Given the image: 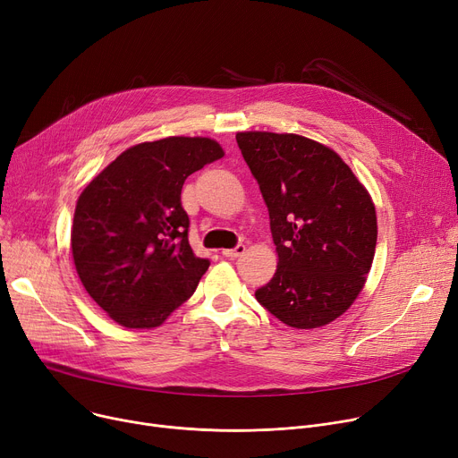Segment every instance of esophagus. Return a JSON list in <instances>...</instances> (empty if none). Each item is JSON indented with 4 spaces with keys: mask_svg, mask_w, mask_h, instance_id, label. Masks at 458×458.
I'll return each mask as SVG.
<instances>
[{
    "mask_svg": "<svg viewBox=\"0 0 458 458\" xmlns=\"http://www.w3.org/2000/svg\"><path fill=\"white\" fill-rule=\"evenodd\" d=\"M245 250H247V247H245L243 243H239L237 247H233V249H230V250H223V256H225V258L233 259V258L243 256V254H245Z\"/></svg>",
    "mask_w": 458,
    "mask_h": 458,
    "instance_id": "obj_1",
    "label": "esophagus"
}]
</instances>
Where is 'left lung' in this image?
Instances as JSON below:
<instances>
[{"label": "left lung", "instance_id": "1", "mask_svg": "<svg viewBox=\"0 0 458 458\" xmlns=\"http://www.w3.org/2000/svg\"><path fill=\"white\" fill-rule=\"evenodd\" d=\"M267 204L278 252L258 302L295 328L328 325L354 302L371 269L377 215L366 187L334 150L293 135H235Z\"/></svg>", "mask_w": 458, "mask_h": 458}]
</instances>
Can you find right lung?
Here are the masks:
<instances>
[{
	"label": "right lung",
	"mask_w": 458,
	"mask_h": 458,
	"mask_svg": "<svg viewBox=\"0 0 458 458\" xmlns=\"http://www.w3.org/2000/svg\"><path fill=\"white\" fill-rule=\"evenodd\" d=\"M225 156L208 137H166L120 154L80 195L72 256L87 293L126 328L159 327L209 267L189 245L187 176Z\"/></svg>",
	"instance_id": "1"
}]
</instances>
